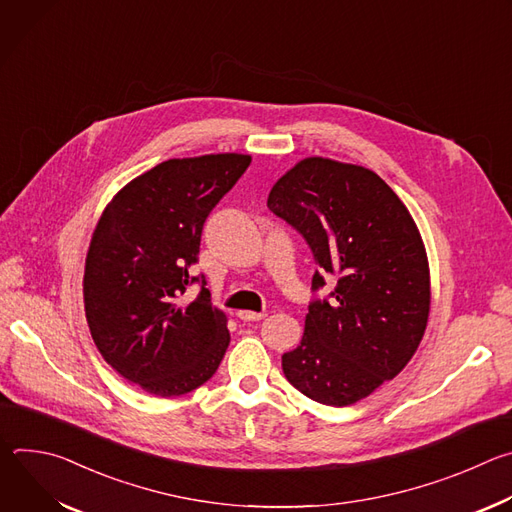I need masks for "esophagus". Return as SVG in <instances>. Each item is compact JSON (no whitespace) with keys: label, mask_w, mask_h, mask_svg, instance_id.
<instances>
[{"label":"esophagus","mask_w":512,"mask_h":512,"mask_svg":"<svg viewBox=\"0 0 512 512\" xmlns=\"http://www.w3.org/2000/svg\"><path fill=\"white\" fill-rule=\"evenodd\" d=\"M237 316H239V320H243V322H259V320H263L267 314H265V312H239Z\"/></svg>","instance_id":"34e87169"}]
</instances>
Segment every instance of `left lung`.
I'll return each mask as SVG.
<instances>
[{
	"label": "left lung",
	"mask_w": 512,
	"mask_h": 512,
	"mask_svg": "<svg viewBox=\"0 0 512 512\" xmlns=\"http://www.w3.org/2000/svg\"><path fill=\"white\" fill-rule=\"evenodd\" d=\"M269 210L310 245L312 291L298 348L281 356L306 397L346 407L397 377L429 316V267L413 218L375 172L326 158L302 160L269 192Z\"/></svg>",
	"instance_id": "1"
}]
</instances>
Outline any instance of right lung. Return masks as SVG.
Here are the masks:
<instances>
[{"label":"right lung","mask_w":512,"mask_h":512,"mask_svg":"<svg viewBox=\"0 0 512 512\" xmlns=\"http://www.w3.org/2000/svg\"><path fill=\"white\" fill-rule=\"evenodd\" d=\"M251 158L168 160L131 180L105 208L85 265L91 336L111 367L158 397L204 385L231 342L204 275H192L208 214ZM201 285L186 303L185 289Z\"/></svg>","instance_id":"1"}]
</instances>
